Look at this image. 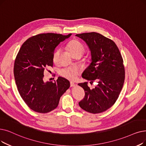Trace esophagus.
Wrapping results in <instances>:
<instances>
[{
	"mask_svg": "<svg viewBox=\"0 0 146 146\" xmlns=\"http://www.w3.org/2000/svg\"><path fill=\"white\" fill-rule=\"evenodd\" d=\"M76 86V84H74L73 82H70V87H74Z\"/></svg>",
	"mask_w": 146,
	"mask_h": 146,
	"instance_id": "obj_1",
	"label": "esophagus"
}]
</instances>
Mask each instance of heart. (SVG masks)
Listing matches in <instances>:
<instances>
[{
  "label": "heart",
  "mask_w": 146,
  "mask_h": 146,
  "mask_svg": "<svg viewBox=\"0 0 146 146\" xmlns=\"http://www.w3.org/2000/svg\"><path fill=\"white\" fill-rule=\"evenodd\" d=\"M68 49L71 54L74 56L75 55H83L85 51V47L81 42L76 39L72 40L67 45ZM60 54V49H56L53 53L52 60L54 63H56L58 61L59 55ZM79 73V70L78 68H64L61 69L59 74L62 77L64 78L70 80H74L77 78Z\"/></svg>",
  "instance_id": "obj_1"
}]
</instances>
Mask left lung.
I'll list each match as a JSON object with an SVG mask.
<instances>
[{
  "label": "left lung",
  "instance_id": "obj_1",
  "mask_svg": "<svg viewBox=\"0 0 146 146\" xmlns=\"http://www.w3.org/2000/svg\"><path fill=\"white\" fill-rule=\"evenodd\" d=\"M91 51V62L83 72V78L97 81L93 89L88 82L79 84L85 92L84 98L79 103L83 110L96 114L105 111L115 103L125 80L123 59L116 43L98 33L78 34Z\"/></svg>",
  "mask_w": 146,
  "mask_h": 146
}]
</instances>
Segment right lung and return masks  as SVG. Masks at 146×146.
Masks as SVG:
<instances>
[{"label":"right lung","mask_w":146,"mask_h":146,"mask_svg":"<svg viewBox=\"0 0 146 146\" xmlns=\"http://www.w3.org/2000/svg\"><path fill=\"white\" fill-rule=\"evenodd\" d=\"M72 34L43 33L31 37L21 46L14 62V74L20 96L29 107L40 113L57 107L60 97L70 84L68 80L43 81L44 71L53 66L52 55L58 44Z\"/></svg>","instance_id":"right-lung-1"}]
</instances>
